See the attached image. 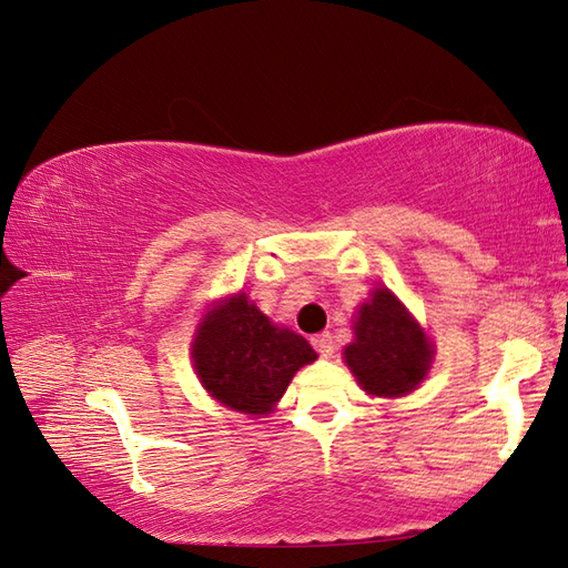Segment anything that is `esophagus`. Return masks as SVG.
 Instances as JSON below:
<instances>
[{
  "instance_id": "34e87169",
  "label": "esophagus",
  "mask_w": 568,
  "mask_h": 568,
  "mask_svg": "<svg viewBox=\"0 0 568 568\" xmlns=\"http://www.w3.org/2000/svg\"><path fill=\"white\" fill-rule=\"evenodd\" d=\"M315 346H317V352H320L324 358L332 356V354H334L332 334H329V332H322V334H317V336H315Z\"/></svg>"
}]
</instances>
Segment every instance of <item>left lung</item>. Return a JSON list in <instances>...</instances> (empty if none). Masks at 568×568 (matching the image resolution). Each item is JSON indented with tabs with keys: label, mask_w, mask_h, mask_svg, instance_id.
I'll return each instance as SVG.
<instances>
[{
	"label": "left lung",
	"mask_w": 568,
	"mask_h": 568,
	"mask_svg": "<svg viewBox=\"0 0 568 568\" xmlns=\"http://www.w3.org/2000/svg\"><path fill=\"white\" fill-rule=\"evenodd\" d=\"M356 339L344 348L348 368L371 395H405L425 381L432 344L388 287H378L361 305Z\"/></svg>",
	"instance_id": "obj_1"
}]
</instances>
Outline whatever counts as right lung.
I'll return each mask as SVG.
<instances>
[{
  "label": "right lung",
  "instance_id": "obj_1",
  "mask_svg": "<svg viewBox=\"0 0 568 568\" xmlns=\"http://www.w3.org/2000/svg\"><path fill=\"white\" fill-rule=\"evenodd\" d=\"M317 358L305 336L275 327L246 293L204 315L192 361L207 393L246 415H265L295 373Z\"/></svg>",
  "mask_w": 568,
  "mask_h": 568
}]
</instances>
